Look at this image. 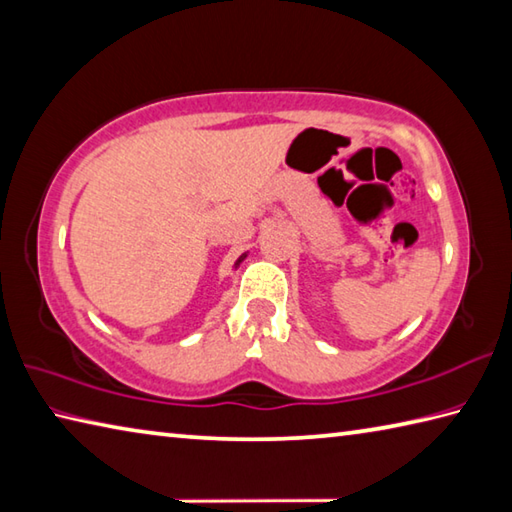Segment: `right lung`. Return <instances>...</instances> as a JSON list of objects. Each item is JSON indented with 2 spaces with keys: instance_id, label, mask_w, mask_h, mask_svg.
Returning <instances> with one entry per match:
<instances>
[{
  "instance_id": "right-lung-1",
  "label": "right lung",
  "mask_w": 512,
  "mask_h": 512,
  "mask_svg": "<svg viewBox=\"0 0 512 512\" xmlns=\"http://www.w3.org/2000/svg\"><path fill=\"white\" fill-rule=\"evenodd\" d=\"M245 258H247V252H245L243 256H240L238 260H236V263H234V269H238V265H240V263H243V260H245Z\"/></svg>"
}]
</instances>
